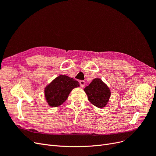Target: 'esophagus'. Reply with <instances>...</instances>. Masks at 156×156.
<instances>
[{
    "instance_id": "1",
    "label": "esophagus",
    "mask_w": 156,
    "mask_h": 156,
    "mask_svg": "<svg viewBox=\"0 0 156 156\" xmlns=\"http://www.w3.org/2000/svg\"><path fill=\"white\" fill-rule=\"evenodd\" d=\"M79 83L81 87H84V85H85V81H83V80H81V81H79Z\"/></svg>"
}]
</instances>
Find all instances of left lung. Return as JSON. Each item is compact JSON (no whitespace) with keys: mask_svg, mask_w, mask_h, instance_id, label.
I'll use <instances>...</instances> for the list:
<instances>
[{"mask_svg":"<svg viewBox=\"0 0 156 156\" xmlns=\"http://www.w3.org/2000/svg\"><path fill=\"white\" fill-rule=\"evenodd\" d=\"M89 101L98 108L104 107L109 100L111 91L100 79H94L84 89Z\"/></svg>","mask_w":156,"mask_h":156,"instance_id":"left-lung-1","label":"left lung"}]
</instances>
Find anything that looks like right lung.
<instances>
[{
    "mask_svg": "<svg viewBox=\"0 0 156 156\" xmlns=\"http://www.w3.org/2000/svg\"><path fill=\"white\" fill-rule=\"evenodd\" d=\"M79 87V83L66 75H59L45 88V97L49 106L58 107L67 100L74 88Z\"/></svg>",
    "mask_w": 156,
    "mask_h": 156,
    "instance_id": "1",
    "label": "right lung"
}]
</instances>
